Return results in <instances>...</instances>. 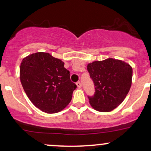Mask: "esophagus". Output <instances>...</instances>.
<instances>
[{"instance_id":"obj_1","label":"esophagus","mask_w":151,"mask_h":151,"mask_svg":"<svg viewBox=\"0 0 151 151\" xmlns=\"http://www.w3.org/2000/svg\"><path fill=\"white\" fill-rule=\"evenodd\" d=\"M76 85H77L78 88H81V86H82V84H81V81H78V82L76 83Z\"/></svg>"}]
</instances>
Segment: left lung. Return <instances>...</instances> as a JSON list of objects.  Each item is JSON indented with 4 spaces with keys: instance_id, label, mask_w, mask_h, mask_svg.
<instances>
[{
    "instance_id": "8db88e82",
    "label": "left lung",
    "mask_w": 151,
    "mask_h": 151,
    "mask_svg": "<svg viewBox=\"0 0 151 151\" xmlns=\"http://www.w3.org/2000/svg\"><path fill=\"white\" fill-rule=\"evenodd\" d=\"M87 69L95 86L93 96H88L91 106L100 112H109L118 107L130 91L131 66L122 60L108 58L89 63Z\"/></svg>"
}]
</instances>
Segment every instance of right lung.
<instances>
[{
    "label": "right lung",
    "mask_w": 151,
    "mask_h": 151,
    "mask_svg": "<svg viewBox=\"0 0 151 151\" xmlns=\"http://www.w3.org/2000/svg\"><path fill=\"white\" fill-rule=\"evenodd\" d=\"M20 79L27 96L35 107L48 113L65 108L77 86L70 79L64 63L50 54L33 53L23 58Z\"/></svg>",
    "instance_id": "add662e5"
}]
</instances>
